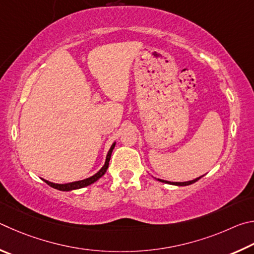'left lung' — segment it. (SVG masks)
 <instances>
[{"label":"left lung","mask_w":254,"mask_h":254,"mask_svg":"<svg viewBox=\"0 0 254 254\" xmlns=\"http://www.w3.org/2000/svg\"><path fill=\"white\" fill-rule=\"evenodd\" d=\"M202 177V176H201ZM201 177H197V179H195L193 181H189V182H167V181H164V180H159V182H163V183H167V184H173V185H177V186H186V185H190L195 183V182H197Z\"/></svg>","instance_id":"left-lung-1"}]
</instances>
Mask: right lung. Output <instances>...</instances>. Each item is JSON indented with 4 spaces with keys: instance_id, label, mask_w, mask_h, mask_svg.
<instances>
[{
    "instance_id": "1",
    "label": "right lung",
    "mask_w": 254,
    "mask_h": 254,
    "mask_svg": "<svg viewBox=\"0 0 254 254\" xmlns=\"http://www.w3.org/2000/svg\"><path fill=\"white\" fill-rule=\"evenodd\" d=\"M115 145L116 143H114L111 145V147L109 149L108 154H107V157H106V162H105V165L101 167V170L96 173L95 175L89 177V179L86 180H82V181H77V182H72V183H66V184H56V183H52V182H49L43 180L46 183L51 186V188L56 189V190H64V192H68V190H78V189H82V188H86V186L90 185L92 183H95L96 181H98L100 179V177L105 174L108 170V166H109V161H110V156H111V153H113V149L115 148Z\"/></svg>"
}]
</instances>
